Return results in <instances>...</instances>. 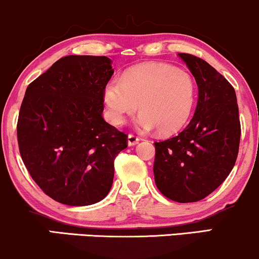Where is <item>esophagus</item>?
Returning a JSON list of instances; mask_svg holds the SVG:
<instances>
[{
    "label": "esophagus",
    "instance_id": "esophagus-1",
    "mask_svg": "<svg viewBox=\"0 0 259 259\" xmlns=\"http://www.w3.org/2000/svg\"><path fill=\"white\" fill-rule=\"evenodd\" d=\"M138 142H139V137L133 135V133H130V135H128V145H136Z\"/></svg>",
    "mask_w": 259,
    "mask_h": 259
}]
</instances>
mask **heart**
I'll return each instance as SVG.
<instances>
[{
  "instance_id": "1",
  "label": "heart",
  "mask_w": 259,
  "mask_h": 259,
  "mask_svg": "<svg viewBox=\"0 0 259 259\" xmlns=\"http://www.w3.org/2000/svg\"><path fill=\"white\" fill-rule=\"evenodd\" d=\"M196 98V83L185 70L168 64H145L128 70L122 80L112 78L104 88L106 117L121 126L138 110L142 131L156 127L160 135L178 132L189 120Z\"/></svg>"
}]
</instances>
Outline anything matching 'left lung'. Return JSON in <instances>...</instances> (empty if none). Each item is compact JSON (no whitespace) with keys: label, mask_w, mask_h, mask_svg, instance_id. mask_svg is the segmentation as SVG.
I'll return each mask as SVG.
<instances>
[{"label":"left lung","mask_w":259,"mask_h":259,"mask_svg":"<svg viewBox=\"0 0 259 259\" xmlns=\"http://www.w3.org/2000/svg\"><path fill=\"white\" fill-rule=\"evenodd\" d=\"M199 88L195 114L176 137L155 142L154 177L157 189L177 202L205 199L226 181L239 153V108L235 90L207 62L178 53Z\"/></svg>","instance_id":"left-lung-1"}]
</instances>
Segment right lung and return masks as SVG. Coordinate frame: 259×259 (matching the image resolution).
I'll use <instances>...</instances> for the list:
<instances>
[{
    "mask_svg": "<svg viewBox=\"0 0 259 259\" xmlns=\"http://www.w3.org/2000/svg\"><path fill=\"white\" fill-rule=\"evenodd\" d=\"M114 74L104 56H66L26 88L17 124L24 165L42 191L69 206L108 195L127 135L103 118Z\"/></svg>",
    "mask_w": 259,
    "mask_h": 259,
    "instance_id": "right-lung-1",
    "label": "right lung"
}]
</instances>
